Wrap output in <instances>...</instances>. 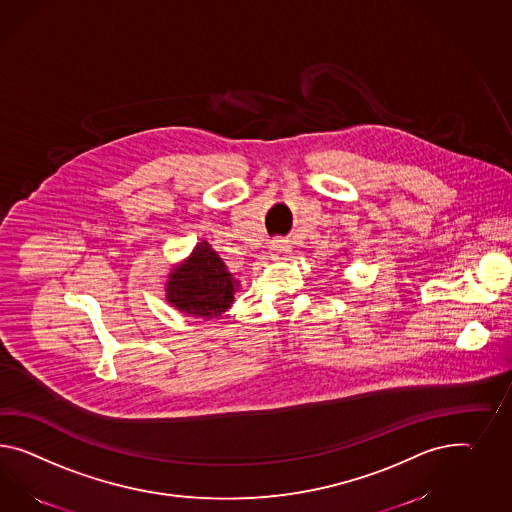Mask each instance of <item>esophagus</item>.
Here are the masks:
<instances>
[{"mask_svg":"<svg viewBox=\"0 0 512 512\" xmlns=\"http://www.w3.org/2000/svg\"><path fill=\"white\" fill-rule=\"evenodd\" d=\"M291 253V244L287 240H276L270 248V255L274 261H283Z\"/></svg>","mask_w":512,"mask_h":512,"instance_id":"esophagus-1","label":"esophagus"}]
</instances>
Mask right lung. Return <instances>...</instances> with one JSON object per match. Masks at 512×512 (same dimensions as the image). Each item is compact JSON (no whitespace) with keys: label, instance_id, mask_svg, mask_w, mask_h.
Wrapping results in <instances>:
<instances>
[{"label":"right lung","instance_id":"add662e5","mask_svg":"<svg viewBox=\"0 0 512 512\" xmlns=\"http://www.w3.org/2000/svg\"><path fill=\"white\" fill-rule=\"evenodd\" d=\"M236 281L220 255L207 242L197 244L192 257L169 276L166 298L182 313L194 317H221L235 300Z\"/></svg>","mask_w":512,"mask_h":512}]
</instances>
